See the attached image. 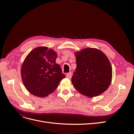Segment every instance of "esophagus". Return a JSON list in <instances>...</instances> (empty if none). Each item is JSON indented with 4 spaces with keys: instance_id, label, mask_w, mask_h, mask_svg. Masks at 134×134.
Returning <instances> with one entry per match:
<instances>
[{
    "instance_id": "obj_1",
    "label": "esophagus",
    "mask_w": 134,
    "mask_h": 134,
    "mask_svg": "<svg viewBox=\"0 0 134 134\" xmlns=\"http://www.w3.org/2000/svg\"><path fill=\"white\" fill-rule=\"evenodd\" d=\"M71 76H72V73L71 72H68V73L66 74V77H67V78H68V79H71Z\"/></svg>"
}]
</instances>
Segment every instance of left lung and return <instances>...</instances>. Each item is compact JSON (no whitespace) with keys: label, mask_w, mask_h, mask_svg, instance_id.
I'll return each instance as SVG.
<instances>
[{"label":"left lung","mask_w":134,"mask_h":134,"mask_svg":"<svg viewBox=\"0 0 134 134\" xmlns=\"http://www.w3.org/2000/svg\"><path fill=\"white\" fill-rule=\"evenodd\" d=\"M75 55L76 68L71 82L76 90L88 97L106 91L112 76L111 65L106 55L94 48H85Z\"/></svg>","instance_id":"8db88e82"}]
</instances>
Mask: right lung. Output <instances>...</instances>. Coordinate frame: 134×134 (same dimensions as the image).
<instances>
[{
  "mask_svg": "<svg viewBox=\"0 0 134 134\" xmlns=\"http://www.w3.org/2000/svg\"><path fill=\"white\" fill-rule=\"evenodd\" d=\"M57 54L51 48L38 47L26 56L21 68V76L27 90L39 97L55 91L60 82L65 78L59 64Z\"/></svg>",
  "mask_w": 134,
  "mask_h": 134,
  "instance_id": "obj_1",
  "label": "right lung"
}]
</instances>
